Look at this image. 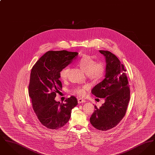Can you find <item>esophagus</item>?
Listing matches in <instances>:
<instances>
[{
	"mask_svg": "<svg viewBox=\"0 0 155 155\" xmlns=\"http://www.w3.org/2000/svg\"><path fill=\"white\" fill-rule=\"evenodd\" d=\"M87 102V101H86L85 100L83 99H81V98L78 99V103H85V102Z\"/></svg>",
	"mask_w": 155,
	"mask_h": 155,
	"instance_id": "esophagus-1",
	"label": "esophagus"
}]
</instances>
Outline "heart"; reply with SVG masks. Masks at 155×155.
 Masks as SVG:
<instances>
[{
  "label": "heart",
  "instance_id": "b5f03b06",
  "mask_svg": "<svg viewBox=\"0 0 155 155\" xmlns=\"http://www.w3.org/2000/svg\"><path fill=\"white\" fill-rule=\"evenodd\" d=\"M78 66L87 73L89 78L94 80H100L105 73L106 64L103 61H95L92 56L85 54L82 56L77 61ZM68 68H65L60 72V77L61 80H64L67 77ZM89 88L88 84L82 86H77L72 89V92L80 96H84Z\"/></svg>",
  "mask_w": 155,
  "mask_h": 155
}]
</instances>
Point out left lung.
Here are the masks:
<instances>
[{
	"mask_svg": "<svg viewBox=\"0 0 155 155\" xmlns=\"http://www.w3.org/2000/svg\"><path fill=\"white\" fill-rule=\"evenodd\" d=\"M106 59V74L103 81L92 89V94L104 98V103L95 110L90 123L100 131L116 127L125 116L130 98V90L126 70L119 59L107 51H99Z\"/></svg>",
	"mask_w": 155,
	"mask_h": 155,
	"instance_id": "1",
	"label": "left lung"
}]
</instances>
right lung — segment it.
<instances>
[{
  "label": "right lung",
  "mask_w": 155,
  "mask_h": 155,
  "mask_svg": "<svg viewBox=\"0 0 155 155\" xmlns=\"http://www.w3.org/2000/svg\"><path fill=\"white\" fill-rule=\"evenodd\" d=\"M77 52L48 51L32 67L28 87L32 107L41 124L48 128L58 130L66 125L72 109L78 104L71 96L65 103L56 102V93L62 88L60 72L77 56Z\"/></svg>",
  "instance_id": "add662e5"
}]
</instances>
